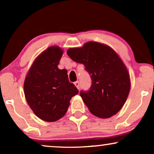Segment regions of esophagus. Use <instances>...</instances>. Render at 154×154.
Instances as JSON below:
<instances>
[{"instance_id":"esophagus-1","label":"esophagus","mask_w":154,"mask_h":154,"mask_svg":"<svg viewBox=\"0 0 154 154\" xmlns=\"http://www.w3.org/2000/svg\"><path fill=\"white\" fill-rule=\"evenodd\" d=\"M74 85H75V87H76L79 90V86H80V84H79V81H75V82H74Z\"/></svg>"}]
</instances>
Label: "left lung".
<instances>
[{
    "instance_id": "1",
    "label": "left lung",
    "mask_w": 154,
    "mask_h": 154,
    "mask_svg": "<svg viewBox=\"0 0 154 154\" xmlns=\"http://www.w3.org/2000/svg\"><path fill=\"white\" fill-rule=\"evenodd\" d=\"M67 54L83 64L91 77L90 89L80 92L90 112L102 119L119 112L128 98L130 81L125 64L114 50L97 42H88L82 48H70Z\"/></svg>"
}]
</instances>
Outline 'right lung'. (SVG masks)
I'll use <instances>...</instances> for the list:
<instances>
[{"instance_id": "1", "label": "right lung", "mask_w": 154, "mask_h": 154, "mask_svg": "<svg viewBox=\"0 0 154 154\" xmlns=\"http://www.w3.org/2000/svg\"><path fill=\"white\" fill-rule=\"evenodd\" d=\"M62 54L57 46L48 48L35 59L24 81L27 103L45 121H56L64 116L71 97L79 93L69 82L66 69H58Z\"/></svg>"}]
</instances>
